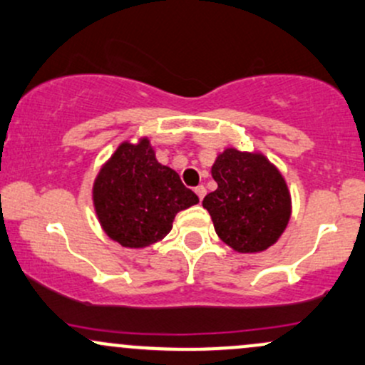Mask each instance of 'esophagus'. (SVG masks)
I'll use <instances>...</instances> for the list:
<instances>
[{
	"instance_id": "obj_1",
	"label": "esophagus",
	"mask_w": 365,
	"mask_h": 365,
	"mask_svg": "<svg viewBox=\"0 0 365 365\" xmlns=\"http://www.w3.org/2000/svg\"><path fill=\"white\" fill-rule=\"evenodd\" d=\"M195 194H197V197H199V200H202L204 195H206V187L204 185L195 187Z\"/></svg>"
}]
</instances>
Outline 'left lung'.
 Wrapping results in <instances>:
<instances>
[{"mask_svg":"<svg viewBox=\"0 0 365 365\" xmlns=\"http://www.w3.org/2000/svg\"><path fill=\"white\" fill-rule=\"evenodd\" d=\"M217 188L204 197L217 237L237 252H261L278 240L290 220V194L262 154L226 149L212 165Z\"/></svg>","mask_w":365,"mask_h":365,"instance_id":"1","label":"left lung"}]
</instances>
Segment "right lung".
<instances>
[{
	"mask_svg": "<svg viewBox=\"0 0 365 365\" xmlns=\"http://www.w3.org/2000/svg\"><path fill=\"white\" fill-rule=\"evenodd\" d=\"M99 223L120 245L140 249L170 233L175 215L199 202L178 173L159 165L148 139L123 142L96 178Z\"/></svg>",
	"mask_w": 365,
	"mask_h": 365,
	"instance_id": "1",
	"label": "right lung"
}]
</instances>
